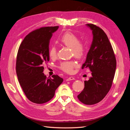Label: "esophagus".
<instances>
[{
    "label": "esophagus",
    "instance_id": "esophagus-1",
    "mask_svg": "<svg viewBox=\"0 0 130 130\" xmlns=\"http://www.w3.org/2000/svg\"><path fill=\"white\" fill-rule=\"evenodd\" d=\"M75 80V78L73 76H70L69 77H68L66 79V81H70V80Z\"/></svg>",
    "mask_w": 130,
    "mask_h": 130
}]
</instances>
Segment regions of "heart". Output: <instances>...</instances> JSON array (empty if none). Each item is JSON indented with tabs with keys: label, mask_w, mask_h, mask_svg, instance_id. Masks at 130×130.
<instances>
[{
	"label": "heart",
	"mask_w": 130,
	"mask_h": 130,
	"mask_svg": "<svg viewBox=\"0 0 130 130\" xmlns=\"http://www.w3.org/2000/svg\"><path fill=\"white\" fill-rule=\"evenodd\" d=\"M58 41L62 44L70 48L72 54L77 59H82L86 53L85 46L80 42V39L76 35L70 32H66L59 38ZM49 55L50 58H55L57 55V50L55 46H53L49 49ZM76 66L74 61H65L60 64V69L67 73H72L74 68Z\"/></svg>",
	"instance_id": "heart-1"
}]
</instances>
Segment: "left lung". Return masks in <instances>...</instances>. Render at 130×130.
<instances>
[{
  "mask_svg": "<svg viewBox=\"0 0 130 130\" xmlns=\"http://www.w3.org/2000/svg\"><path fill=\"white\" fill-rule=\"evenodd\" d=\"M86 25L92 31L93 41L82 69L88 67L92 72V77L85 81L84 89L77 98L83 104L91 105L99 103L111 89L116 69V59L104 31L93 24Z\"/></svg>",
  "mask_w": 130,
  "mask_h": 130,
  "instance_id": "8db88e82",
  "label": "left lung"
}]
</instances>
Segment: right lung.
Here are the masks:
<instances>
[{"label":"right lung","mask_w":130,"mask_h":130,"mask_svg":"<svg viewBox=\"0 0 130 130\" xmlns=\"http://www.w3.org/2000/svg\"><path fill=\"white\" fill-rule=\"evenodd\" d=\"M58 26L43 27L26 35L18 51L16 73L23 92L35 104L46 103L54 97L63 79L57 75L47 78L43 64L49 61V43Z\"/></svg>","instance_id":"obj_1"}]
</instances>
